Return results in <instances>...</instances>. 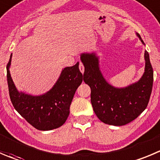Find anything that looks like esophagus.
Returning <instances> with one entry per match:
<instances>
[{
	"label": "esophagus",
	"mask_w": 160,
	"mask_h": 160,
	"mask_svg": "<svg viewBox=\"0 0 160 160\" xmlns=\"http://www.w3.org/2000/svg\"><path fill=\"white\" fill-rule=\"evenodd\" d=\"M79 70H80V71H81L82 74L84 73V71H85L84 65H83V63H82V62H80V63H79Z\"/></svg>",
	"instance_id": "obj_1"
}]
</instances>
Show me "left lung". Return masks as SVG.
<instances>
[{
  "label": "left lung",
  "instance_id": "8db88e82",
  "mask_svg": "<svg viewBox=\"0 0 160 160\" xmlns=\"http://www.w3.org/2000/svg\"><path fill=\"white\" fill-rule=\"evenodd\" d=\"M136 34L144 45L139 33ZM80 59L85 68L83 80L90 87L91 103L100 121L113 126H124L145 110L153 84V70L147 51L144 52L143 75L138 82L122 88L112 86L104 78L96 52L82 53Z\"/></svg>",
  "mask_w": 160,
  "mask_h": 160
}]
</instances>
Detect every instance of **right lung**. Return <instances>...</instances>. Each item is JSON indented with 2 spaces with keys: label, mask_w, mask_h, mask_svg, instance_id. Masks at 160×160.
Returning a JSON list of instances; mask_svg holds the SVG:
<instances>
[{
  "label": "right lung",
  "mask_w": 160,
  "mask_h": 160,
  "mask_svg": "<svg viewBox=\"0 0 160 160\" xmlns=\"http://www.w3.org/2000/svg\"><path fill=\"white\" fill-rule=\"evenodd\" d=\"M12 56L7 65V80L9 96L15 109L37 130H52L63 126L70 114V106L76 89L82 82L79 63L63 68L49 91L33 96L16 89L9 70Z\"/></svg>",
  "instance_id": "right-lung-1"
}]
</instances>
